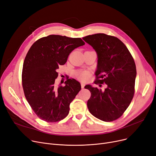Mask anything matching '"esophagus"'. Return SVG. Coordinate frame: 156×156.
I'll return each mask as SVG.
<instances>
[{"label":"esophagus","mask_w":156,"mask_h":156,"mask_svg":"<svg viewBox=\"0 0 156 156\" xmlns=\"http://www.w3.org/2000/svg\"><path fill=\"white\" fill-rule=\"evenodd\" d=\"M81 88H84V87H85V83L81 82Z\"/></svg>","instance_id":"obj_1"}]
</instances>
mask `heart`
Returning <instances> with one entry per match:
<instances>
[{"mask_svg": "<svg viewBox=\"0 0 156 156\" xmlns=\"http://www.w3.org/2000/svg\"><path fill=\"white\" fill-rule=\"evenodd\" d=\"M75 75L76 76L80 79V80H87L90 76V74L89 72L85 70H79L77 71L75 73Z\"/></svg>", "mask_w": 156, "mask_h": 156, "instance_id": "b5f03b06", "label": "heart"}]
</instances>
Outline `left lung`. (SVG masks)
Masks as SVG:
<instances>
[{
    "instance_id": "8db88e82",
    "label": "left lung",
    "mask_w": 156,
    "mask_h": 156,
    "mask_svg": "<svg viewBox=\"0 0 156 156\" xmlns=\"http://www.w3.org/2000/svg\"><path fill=\"white\" fill-rule=\"evenodd\" d=\"M83 39L97 54L94 83L108 85L104 91L90 85L85 87L91 93L87 107L95 118L105 122L114 121L122 115L133 99L136 76L134 59L116 37L97 34Z\"/></svg>"
}]
</instances>
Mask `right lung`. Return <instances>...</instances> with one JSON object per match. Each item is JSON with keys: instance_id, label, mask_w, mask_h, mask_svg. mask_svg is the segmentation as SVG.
<instances>
[{"instance_id": "right-lung-1", "label": "right lung", "mask_w": 156, "mask_h": 156, "mask_svg": "<svg viewBox=\"0 0 156 156\" xmlns=\"http://www.w3.org/2000/svg\"><path fill=\"white\" fill-rule=\"evenodd\" d=\"M83 45L80 38L51 35L38 39L29 49L23 62L22 85L28 102L40 119L55 122L68 115L81 85L68 78L64 86H55L57 70L74 49Z\"/></svg>"}]
</instances>
